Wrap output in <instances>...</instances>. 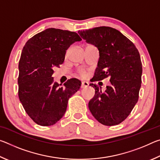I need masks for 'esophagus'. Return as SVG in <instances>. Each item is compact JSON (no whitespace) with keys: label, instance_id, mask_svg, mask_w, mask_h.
I'll return each instance as SVG.
<instances>
[{"label":"esophagus","instance_id":"1","mask_svg":"<svg viewBox=\"0 0 160 160\" xmlns=\"http://www.w3.org/2000/svg\"><path fill=\"white\" fill-rule=\"evenodd\" d=\"M88 86H89V83L88 82H85V81H84V82H82V84H81V88H88Z\"/></svg>","mask_w":160,"mask_h":160}]
</instances>
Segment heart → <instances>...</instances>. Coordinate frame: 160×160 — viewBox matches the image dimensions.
Masks as SVG:
<instances>
[{"mask_svg": "<svg viewBox=\"0 0 160 160\" xmlns=\"http://www.w3.org/2000/svg\"><path fill=\"white\" fill-rule=\"evenodd\" d=\"M78 73L80 74V75H81L82 77H85L87 75V72L84 69H80L78 70Z\"/></svg>", "mask_w": 160, "mask_h": 160, "instance_id": "1", "label": "heart"}]
</instances>
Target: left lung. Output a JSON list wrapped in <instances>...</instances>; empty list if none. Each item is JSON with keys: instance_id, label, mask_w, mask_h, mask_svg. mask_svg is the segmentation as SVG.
I'll use <instances>...</instances> for the list:
<instances>
[{"instance_id": "8db88e82", "label": "left lung", "mask_w": 160, "mask_h": 160, "mask_svg": "<svg viewBox=\"0 0 160 160\" xmlns=\"http://www.w3.org/2000/svg\"><path fill=\"white\" fill-rule=\"evenodd\" d=\"M85 41L97 47L99 59L91 82L110 78L111 85L104 92L98 85L89 109L104 126L118 125L131 113L139 97L142 72L138 50L120 32L110 27L78 31Z\"/></svg>"}]
</instances>
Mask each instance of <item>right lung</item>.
Here are the masks:
<instances>
[{
    "instance_id": "right-lung-1",
    "label": "right lung",
    "mask_w": 160,
    "mask_h": 160,
    "mask_svg": "<svg viewBox=\"0 0 160 160\" xmlns=\"http://www.w3.org/2000/svg\"><path fill=\"white\" fill-rule=\"evenodd\" d=\"M82 39L76 32L48 28L30 38L19 61L18 96L26 113L39 126L55 124L66 112L68 99L81 82L68 80L63 86L53 82V69L63 63L66 51Z\"/></svg>"
}]
</instances>
